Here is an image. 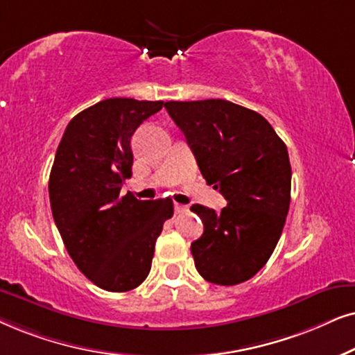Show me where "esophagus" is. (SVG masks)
I'll use <instances>...</instances> for the list:
<instances>
[{
    "mask_svg": "<svg viewBox=\"0 0 355 355\" xmlns=\"http://www.w3.org/2000/svg\"><path fill=\"white\" fill-rule=\"evenodd\" d=\"M173 209H175V214H183V212H187L188 207L185 205H180V202H175Z\"/></svg>",
    "mask_w": 355,
    "mask_h": 355,
    "instance_id": "34e87169",
    "label": "esophagus"
}]
</instances>
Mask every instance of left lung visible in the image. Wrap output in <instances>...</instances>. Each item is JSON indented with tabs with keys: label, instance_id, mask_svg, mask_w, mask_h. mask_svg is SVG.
<instances>
[{
	"label": "left lung",
	"instance_id": "left-lung-1",
	"mask_svg": "<svg viewBox=\"0 0 355 355\" xmlns=\"http://www.w3.org/2000/svg\"><path fill=\"white\" fill-rule=\"evenodd\" d=\"M198 167L225 198L216 212L201 205L205 232L191 243L198 272L217 286L248 281L276 248L291 205L287 148L259 113L222 98L165 102Z\"/></svg>",
	"mask_w": 355,
	"mask_h": 355
}]
</instances>
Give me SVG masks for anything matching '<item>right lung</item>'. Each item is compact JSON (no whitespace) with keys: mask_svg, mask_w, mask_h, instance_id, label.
<instances>
[{"mask_svg":"<svg viewBox=\"0 0 355 355\" xmlns=\"http://www.w3.org/2000/svg\"><path fill=\"white\" fill-rule=\"evenodd\" d=\"M162 107L105 98L68 123L56 149L49 182L55 224L79 271L103 291H131L148 277L155 240L173 216L170 198L120 195L133 167L131 136Z\"/></svg>","mask_w":355,"mask_h":355,"instance_id":"right-lung-1","label":"right lung"}]
</instances>
